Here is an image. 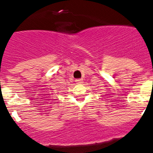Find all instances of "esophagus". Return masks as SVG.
<instances>
[{
    "instance_id": "34e87169",
    "label": "esophagus",
    "mask_w": 153,
    "mask_h": 153,
    "mask_svg": "<svg viewBox=\"0 0 153 153\" xmlns=\"http://www.w3.org/2000/svg\"><path fill=\"white\" fill-rule=\"evenodd\" d=\"M83 79H76V83H77V84H81V83H83Z\"/></svg>"
}]
</instances>
